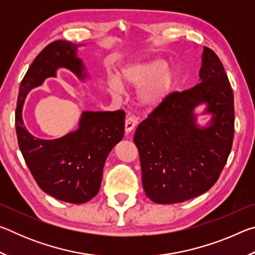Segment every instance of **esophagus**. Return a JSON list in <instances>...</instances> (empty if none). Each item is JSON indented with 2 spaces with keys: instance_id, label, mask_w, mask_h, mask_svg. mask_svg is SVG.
<instances>
[{
  "instance_id": "34e87169",
  "label": "esophagus",
  "mask_w": 255,
  "mask_h": 255,
  "mask_svg": "<svg viewBox=\"0 0 255 255\" xmlns=\"http://www.w3.org/2000/svg\"><path fill=\"white\" fill-rule=\"evenodd\" d=\"M137 125V119L133 117V116H128L126 118V122H125V130H126L127 133L133 130V128Z\"/></svg>"
}]
</instances>
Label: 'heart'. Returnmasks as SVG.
Instances as JSON below:
<instances>
[{"label": "heart", "mask_w": 255, "mask_h": 255, "mask_svg": "<svg viewBox=\"0 0 255 255\" xmlns=\"http://www.w3.org/2000/svg\"><path fill=\"white\" fill-rule=\"evenodd\" d=\"M108 86L112 93H122L124 84L139 87L138 101L145 108H153L165 100L173 88L174 74L161 58L138 59L124 66L120 75L110 73Z\"/></svg>", "instance_id": "heart-1"}]
</instances>
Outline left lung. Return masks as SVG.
I'll return each mask as SVG.
<instances>
[{"label": "left lung", "mask_w": 255, "mask_h": 255, "mask_svg": "<svg viewBox=\"0 0 255 255\" xmlns=\"http://www.w3.org/2000/svg\"><path fill=\"white\" fill-rule=\"evenodd\" d=\"M199 82L173 92L136 129L133 141L139 152L146 196L156 204L192 199L213 187L231 153L234 137V96L224 66L213 50L204 47ZM210 124H196L194 109Z\"/></svg>", "instance_id": "8db88e82"}]
</instances>
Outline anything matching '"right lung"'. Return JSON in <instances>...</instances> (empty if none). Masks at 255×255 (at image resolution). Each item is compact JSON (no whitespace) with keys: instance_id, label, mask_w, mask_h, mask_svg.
<instances>
[{"instance_id":"right-lung-1","label":"right lung","mask_w":255,"mask_h":255,"mask_svg":"<svg viewBox=\"0 0 255 255\" xmlns=\"http://www.w3.org/2000/svg\"><path fill=\"white\" fill-rule=\"evenodd\" d=\"M80 46L66 40L46 46L21 81L15 110L19 147L34 180L47 195L71 204H84L98 195L108 155L124 137L125 111H83L75 131L41 139L24 126L22 108L27 94L55 77L58 68H66L81 81L88 77L77 57Z\"/></svg>"}]
</instances>
